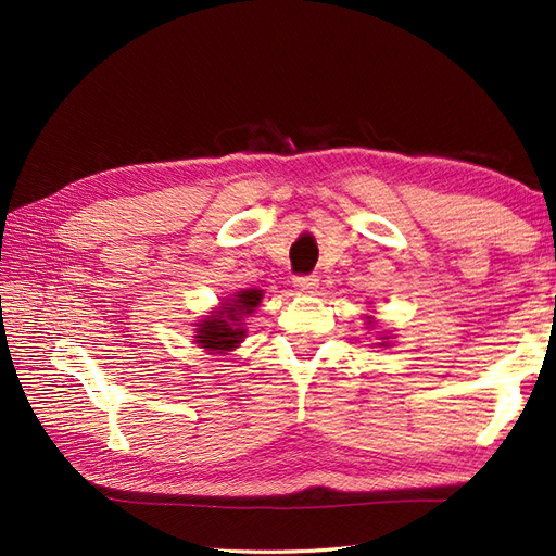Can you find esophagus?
Returning a JSON list of instances; mask_svg holds the SVG:
<instances>
[{"label":"esophagus","instance_id":"1","mask_svg":"<svg viewBox=\"0 0 556 556\" xmlns=\"http://www.w3.org/2000/svg\"><path fill=\"white\" fill-rule=\"evenodd\" d=\"M293 287L303 293H311L313 289H317V277L315 275H299L296 279H293Z\"/></svg>","mask_w":556,"mask_h":556}]
</instances>
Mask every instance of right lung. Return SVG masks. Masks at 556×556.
I'll return each instance as SVG.
<instances>
[{"mask_svg": "<svg viewBox=\"0 0 556 556\" xmlns=\"http://www.w3.org/2000/svg\"><path fill=\"white\" fill-rule=\"evenodd\" d=\"M260 299H263V291L260 289H245L241 293H236V299H229V303H224V311H217V315H212L210 320L198 325V344L217 353L236 349V344H241L245 337L241 329V317L251 315L253 308L260 305Z\"/></svg>", "mask_w": 556, "mask_h": 556, "instance_id": "1", "label": "right lung"}]
</instances>
